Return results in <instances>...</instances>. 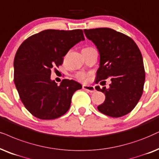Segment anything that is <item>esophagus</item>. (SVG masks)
Returning <instances> with one entry per match:
<instances>
[{
    "instance_id": "34e87169",
    "label": "esophagus",
    "mask_w": 159,
    "mask_h": 159,
    "mask_svg": "<svg viewBox=\"0 0 159 159\" xmlns=\"http://www.w3.org/2000/svg\"><path fill=\"white\" fill-rule=\"evenodd\" d=\"M82 88H83L84 90H87V91L90 92V93H93L95 92V88L94 86L93 85H87V84H83L82 85Z\"/></svg>"
}]
</instances>
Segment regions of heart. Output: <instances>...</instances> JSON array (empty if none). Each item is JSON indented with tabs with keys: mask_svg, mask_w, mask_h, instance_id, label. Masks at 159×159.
Listing matches in <instances>:
<instances>
[{
	"mask_svg": "<svg viewBox=\"0 0 159 159\" xmlns=\"http://www.w3.org/2000/svg\"><path fill=\"white\" fill-rule=\"evenodd\" d=\"M75 77L79 80H85L88 79V75L84 72H79V73L76 74Z\"/></svg>",
	"mask_w": 159,
	"mask_h": 159,
	"instance_id": "1",
	"label": "heart"
}]
</instances>
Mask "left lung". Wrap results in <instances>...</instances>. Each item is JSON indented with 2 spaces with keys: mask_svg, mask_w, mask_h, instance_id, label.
<instances>
[{
  "mask_svg": "<svg viewBox=\"0 0 159 159\" xmlns=\"http://www.w3.org/2000/svg\"><path fill=\"white\" fill-rule=\"evenodd\" d=\"M84 33L100 55L96 82L111 80L108 89L96 87L106 96L104 103L98 106V111L112 117L127 115L139 101L145 83L143 59L139 47L132 39L111 28L84 29Z\"/></svg>",
  "mask_w": 159,
  "mask_h": 159,
  "instance_id": "1",
  "label": "left lung"
}]
</instances>
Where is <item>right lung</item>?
<instances>
[{"label":"right lung","mask_w":159,"mask_h":159,"mask_svg":"<svg viewBox=\"0 0 159 159\" xmlns=\"http://www.w3.org/2000/svg\"><path fill=\"white\" fill-rule=\"evenodd\" d=\"M84 40L82 30H45L25 40L14 61V81L22 104L34 116L52 120L69 110L71 97L82 88L75 80L60 85L51 80V69L63 64V57Z\"/></svg>","instance_id":"1"}]
</instances>
